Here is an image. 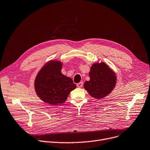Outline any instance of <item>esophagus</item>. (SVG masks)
Wrapping results in <instances>:
<instances>
[{
  "instance_id": "1",
  "label": "esophagus",
  "mask_w": 150,
  "mask_h": 150,
  "mask_svg": "<svg viewBox=\"0 0 150 150\" xmlns=\"http://www.w3.org/2000/svg\"><path fill=\"white\" fill-rule=\"evenodd\" d=\"M76 86H77V87L78 88H82V86H83V82H80V83H78L77 84H76Z\"/></svg>"
}]
</instances>
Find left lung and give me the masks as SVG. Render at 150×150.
<instances>
[{"label": "left lung", "mask_w": 150, "mask_h": 150, "mask_svg": "<svg viewBox=\"0 0 150 150\" xmlns=\"http://www.w3.org/2000/svg\"><path fill=\"white\" fill-rule=\"evenodd\" d=\"M89 74L90 80L84 83V88L93 98L106 97L115 87L116 76L104 62L93 64Z\"/></svg>", "instance_id": "left-lung-1"}]
</instances>
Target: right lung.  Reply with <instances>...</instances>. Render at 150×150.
Segmentation results:
<instances>
[{
  "mask_svg": "<svg viewBox=\"0 0 150 150\" xmlns=\"http://www.w3.org/2000/svg\"><path fill=\"white\" fill-rule=\"evenodd\" d=\"M62 64L50 61L39 71L35 82L38 96L45 103L56 105L67 100L70 91L76 86L72 78L61 73Z\"/></svg>",
  "mask_w": 150,
  "mask_h": 150,
  "instance_id": "1",
  "label": "right lung"
}]
</instances>
